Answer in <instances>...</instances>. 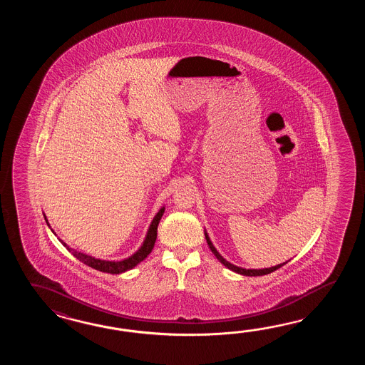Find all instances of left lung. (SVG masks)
Returning a JSON list of instances; mask_svg holds the SVG:
<instances>
[{
	"mask_svg": "<svg viewBox=\"0 0 365 365\" xmlns=\"http://www.w3.org/2000/svg\"><path fill=\"white\" fill-rule=\"evenodd\" d=\"M205 235H206V233H205ZM206 240H207V244H209L211 252L215 255V257H217V259H219L222 264L227 266L230 270L239 272V274H242V275H247V277H261V275H266V274H270V272L278 270L283 264H287V262H284V264H277V266H272V267H269V269H259V270H247V269H241V267H237V266H235V264H230L228 261H225V258L217 253V249L214 248V245L211 244V241H210L207 235H206Z\"/></svg>",
	"mask_w": 365,
	"mask_h": 365,
	"instance_id": "8db88e82",
	"label": "left lung"
}]
</instances>
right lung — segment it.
Listing matches in <instances>:
<instances>
[{
	"mask_svg": "<svg viewBox=\"0 0 365 365\" xmlns=\"http://www.w3.org/2000/svg\"><path fill=\"white\" fill-rule=\"evenodd\" d=\"M163 212L164 209H160V211L156 214L155 217H154V220H153V223H151L150 228H148V236H146V239H145V242H143V245L140 247V250H138L137 253H134L132 257L126 258L124 261H120V262L101 261V259L93 258V257L86 256L83 253H79V252H77L76 249L69 248L65 242H62V241L61 242L65 245V247H66V249L69 250L70 253H71L73 256L78 258L81 262H83V264H87V266L93 267L95 270L108 272V274H120V272L130 270V269H133L134 266H137V264H140V261H143V259H145V258L151 253V250H153L154 245H155L158 225H159V222H160V219H162ZM46 220H47V217H46Z\"/></svg>",
	"mask_w": 365,
	"mask_h": 365,
	"instance_id": "right-lung-1",
	"label": "right lung"
}]
</instances>
